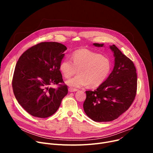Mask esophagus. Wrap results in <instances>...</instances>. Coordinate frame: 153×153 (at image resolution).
Masks as SVG:
<instances>
[{
	"instance_id": "esophagus-1",
	"label": "esophagus",
	"mask_w": 153,
	"mask_h": 153,
	"mask_svg": "<svg viewBox=\"0 0 153 153\" xmlns=\"http://www.w3.org/2000/svg\"><path fill=\"white\" fill-rule=\"evenodd\" d=\"M68 91L69 92H76L77 90L76 89H72V88H69Z\"/></svg>"
}]
</instances>
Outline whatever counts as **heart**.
Listing matches in <instances>:
<instances>
[{"mask_svg":"<svg viewBox=\"0 0 153 153\" xmlns=\"http://www.w3.org/2000/svg\"><path fill=\"white\" fill-rule=\"evenodd\" d=\"M68 58L62 59L59 69L63 77H71L77 72L78 75L66 81L72 87L80 88L88 85L96 88L101 85L108 77L111 70V62L105 56L87 49L74 51Z\"/></svg>","mask_w":153,"mask_h":153,"instance_id":"b5f03b06","label":"heart"}]
</instances>
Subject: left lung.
I'll return each mask as SVG.
<instances>
[{"label":"left lung","instance_id":"8db88e82","mask_svg":"<svg viewBox=\"0 0 153 153\" xmlns=\"http://www.w3.org/2000/svg\"><path fill=\"white\" fill-rule=\"evenodd\" d=\"M104 44L94 43L96 47ZM115 58L112 72L94 91H85V114L97 122H110L125 112L133 103L137 89V74L133 62L115 45L110 46Z\"/></svg>","mask_w":153,"mask_h":153}]
</instances>
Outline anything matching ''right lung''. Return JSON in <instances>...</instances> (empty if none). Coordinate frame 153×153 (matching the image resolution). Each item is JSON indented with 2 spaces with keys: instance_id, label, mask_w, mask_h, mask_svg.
Segmentation results:
<instances>
[{
  "instance_id": "right-lung-1",
  "label": "right lung",
  "mask_w": 153,
  "mask_h": 153,
  "mask_svg": "<svg viewBox=\"0 0 153 153\" xmlns=\"http://www.w3.org/2000/svg\"><path fill=\"white\" fill-rule=\"evenodd\" d=\"M67 48L57 42H42L24 52L16 64L12 80L15 97L31 115L47 118L59 108L68 94V87H50L63 83L59 64Z\"/></svg>"
}]
</instances>
